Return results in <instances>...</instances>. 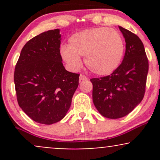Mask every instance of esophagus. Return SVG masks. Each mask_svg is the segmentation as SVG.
I'll return each mask as SVG.
<instances>
[{
  "instance_id": "obj_1",
  "label": "esophagus",
  "mask_w": 160,
  "mask_h": 160,
  "mask_svg": "<svg viewBox=\"0 0 160 160\" xmlns=\"http://www.w3.org/2000/svg\"><path fill=\"white\" fill-rule=\"evenodd\" d=\"M79 79H80V81H82V80H86V79H87V78H86L85 75L80 74V78H79Z\"/></svg>"
}]
</instances>
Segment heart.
Wrapping results in <instances>:
<instances>
[{
	"instance_id": "b5f03b06",
	"label": "heart",
	"mask_w": 160,
	"mask_h": 160,
	"mask_svg": "<svg viewBox=\"0 0 160 160\" xmlns=\"http://www.w3.org/2000/svg\"><path fill=\"white\" fill-rule=\"evenodd\" d=\"M124 40L117 31L106 27L94 28L75 33L62 47V59L73 71L82 66L80 56H85L86 66L93 74L106 76L112 74L122 62Z\"/></svg>"
}]
</instances>
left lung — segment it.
<instances>
[{"label":"left lung","mask_w":160,"mask_h":160,"mask_svg":"<svg viewBox=\"0 0 160 160\" xmlns=\"http://www.w3.org/2000/svg\"><path fill=\"white\" fill-rule=\"evenodd\" d=\"M126 41L121 65L111 75L92 78V101L98 111L109 119L126 116L144 98L148 59L144 44L136 34L119 26Z\"/></svg>","instance_id":"left-lung-1"}]
</instances>
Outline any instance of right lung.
Wrapping results in <instances>:
<instances>
[{"label": "right lung", "mask_w": 160, "mask_h": 160, "mask_svg": "<svg viewBox=\"0 0 160 160\" xmlns=\"http://www.w3.org/2000/svg\"><path fill=\"white\" fill-rule=\"evenodd\" d=\"M59 29L28 41L14 72L18 104L33 120L51 125L65 117L79 85L80 74L66 71L60 55Z\"/></svg>", "instance_id": "right-lung-1"}]
</instances>
